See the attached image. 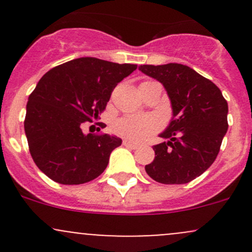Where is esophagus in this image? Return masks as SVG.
<instances>
[{
  "label": "esophagus",
  "instance_id": "esophagus-1",
  "mask_svg": "<svg viewBox=\"0 0 252 252\" xmlns=\"http://www.w3.org/2000/svg\"><path fill=\"white\" fill-rule=\"evenodd\" d=\"M123 145L126 147H128V149H131V150H136L139 147L136 144H133V142H130V141H128V140H124L123 141Z\"/></svg>",
  "mask_w": 252,
  "mask_h": 252
}]
</instances>
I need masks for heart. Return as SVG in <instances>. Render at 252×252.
<instances>
[{
  "label": "heart",
  "instance_id": "obj_1",
  "mask_svg": "<svg viewBox=\"0 0 252 252\" xmlns=\"http://www.w3.org/2000/svg\"><path fill=\"white\" fill-rule=\"evenodd\" d=\"M161 128V121L152 114L126 116L114 123L118 135L134 142H140Z\"/></svg>",
  "mask_w": 252,
  "mask_h": 252
}]
</instances>
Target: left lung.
Segmentation results:
<instances>
[{"label": "left lung", "mask_w": 252, "mask_h": 252, "mask_svg": "<svg viewBox=\"0 0 252 252\" xmlns=\"http://www.w3.org/2000/svg\"><path fill=\"white\" fill-rule=\"evenodd\" d=\"M139 70L164 86L172 119L155 145V159L145 171L162 184H185L215 162L228 130V103L220 89L179 63L144 64Z\"/></svg>", "instance_id": "obj_1"}]
</instances>
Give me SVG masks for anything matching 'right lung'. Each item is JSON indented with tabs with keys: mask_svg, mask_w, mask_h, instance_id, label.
I'll return each mask as SVG.
<instances>
[{
	"mask_svg": "<svg viewBox=\"0 0 252 252\" xmlns=\"http://www.w3.org/2000/svg\"><path fill=\"white\" fill-rule=\"evenodd\" d=\"M136 67L80 57L40 79L28 98L24 130L30 155L42 173L60 184L77 185L105 171L122 139L84 134L81 124L98 118L117 84Z\"/></svg>",
	"mask_w": 252,
	"mask_h": 252,
	"instance_id": "obj_1",
	"label": "right lung"
}]
</instances>
